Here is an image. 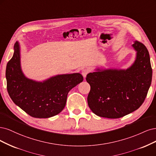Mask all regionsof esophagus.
<instances>
[{
	"label": "esophagus",
	"instance_id": "esophagus-1",
	"mask_svg": "<svg viewBox=\"0 0 156 156\" xmlns=\"http://www.w3.org/2000/svg\"><path fill=\"white\" fill-rule=\"evenodd\" d=\"M89 73V70L88 69L85 68V69H83L82 70V76H83L84 78H85V77H86V76H87V74Z\"/></svg>",
	"mask_w": 156,
	"mask_h": 156
}]
</instances>
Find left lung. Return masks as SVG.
Here are the masks:
<instances>
[{"instance_id":"8db88e82","label":"left lung","mask_w":156,"mask_h":156,"mask_svg":"<svg viewBox=\"0 0 156 156\" xmlns=\"http://www.w3.org/2000/svg\"><path fill=\"white\" fill-rule=\"evenodd\" d=\"M132 47L137 51L136 59L126 70L98 69L87 75L91 86L87 103L99 117H122L137 109L144 101L152 77L149 52L138 41Z\"/></svg>"}]
</instances>
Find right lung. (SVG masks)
Returning a JSON list of instances; mask_svg holds the SVG:
<instances>
[{
  "instance_id": "right-lung-1",
  "label": "right lung",
  "mask_w": 156,
  "mask_h": 156,
  "mask_svg": "<svg viewBox=\"0 0 156 156\" xmlns=\"http://www.w3.org/2000/svg\"><path fill=\"white\" fill-rule=\"evenodd\" d=\"M7 90L13 102L35 118H49L61 112L70 90L82 82L80 73L57 75L43 82L25 77L21 68L20 47L14 44V53L6 70Z\"/></svg>"
}]
</instances>
